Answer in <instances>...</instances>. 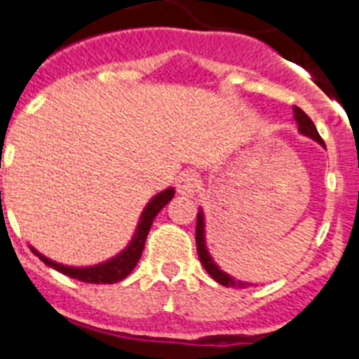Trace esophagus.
<instances>
[{"label":"esophagus","mask_w":359,"mask_h":359,"mask_svg":"<svg viewBox=\"0 0 359 359\" xmlns=\"http://www.w3.org/2000/svg\"><path fill=\"white\" fill-rule=\"evenodd\" d=\"M197 186H199V177H197V173H194V171H184V173H180V177L177 179V191H179L180 195H186V197L194 195Z\"/></svg>","instance_id":"obj_1"}]
</instances>
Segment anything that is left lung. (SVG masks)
Listing matches in <instances>:
<instances>
[{"label": "left lung", "mask_w": 359, "mask_h": 359, "mask_svg": "<svg viewBox=\"0 0 359 359\" xmlns=\"http://www.w3.org/2000/svg\"><path fill=\"white\" fill-rule=\"evenodd\" d=\"M293 116H295L297 125H299V133L304 134V136H310L311 140H316L317 144H321L323 147H325V142H323V138L319 136V133H317L313 121H311V119L306 116V112H302L299 107H293ZM195 243H197V255H199L201 264H203V267L206 269V273H208V275L212 276L215 282H219L221 285H226V287H245L247 285L245 282L234 280L232 276H229L226 273H223V271L217 267V264L212 260V256H210L208 249H206V241H205V214H203V210H199V214H197Z\"/></svg>", "instance_id": "1"}]
</instances>
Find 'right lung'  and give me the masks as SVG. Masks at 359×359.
I'll return each mask as SVG.
<instances>
[{
  "label": "right lung",
  "instance_id": "obj_1",
  "mask_svg": "<svg viewBox=\"0 0 359 359\" xmlns=\"http://www.w3.org/2000/svg\"><path fill=\"white\" fill-rule=\"evenodd\" d=\"M175 189L168 188L164 191H160L158 195H154L153 199L147 203V206L142 212V217H140L138 229L134 232L133 240L127 247H125L118 256L110 258L109 262H103L99 265H92V267H69V265L57 264V262L49 260L46 256H42L34 247H31L34 255L40 258L46 265L57 269L58 273L62 275H68L72 278H77L81 282H86V284H114V282L123 280L125 276L130 275V271L136 267L140 256L144 252L145 240H147V234H149V229L153 225V219L156 217L160 210L164 208L171 199H173Z\"/></svg>",
  "mask_w": 359,
  "mask_h": 359
}]
</instances>
